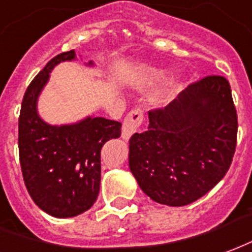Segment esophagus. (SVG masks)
Wrapping results in <instances>:
<instances>
[{"label": "esophagus", "instance_id": "obj_1", "mask_svg": "<svg viewBox=\"0 0 252 252\" xmlns=\"http://www.w3.org/2000/svg\"><path fill=\"white\" fill-rule=\"evenodd\" d=\"M144 121V111L141 108H134L126 115L122 126V138L128 141L134 133H137Z\"/></svg>", "mask_w": 252, "mask_h": 252}]
</instances>
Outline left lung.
<instances>
[{
	"label": "left lung",
	"instance_id": "1",
	"mask_svg": "<svg viewBox=\"0 0 252 252\" xmlns=\"http://www.w3.org/2000/svg\"><path fill=\"white\" fill-rule=\"evenodd\" d=\"M238 115L228 80L194 82L164 108L149 111V127L128 141V166L154 201L183 207L209 192L228 172Z\"/></svg>",
	"mask_w": 252,
	"mask_h": 252
}]
</instances>
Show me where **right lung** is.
I'll return each instance as SVG.
<instances>
[{
  "mask_svg": "<svg viewBox=\"0 0 252 252\" xmlns=\"http://www.w3.org/2000/svg\"><path fill=\"white\" fill-rule=\"evenodd\" d=\"M75 51L51 59L25 91L18 118V153L25 187L38 208L55 218H73L90 209L100 188V150L121 137V122L87 117L53 126L37 113V99L49 73ZM88 65H94L90 62Z\"/></svg>",
  "mask_w": 252,
  "mask_h": 252,
  "instance_id": "obj_1",
  "label": "right lung"
}]
</instances>
